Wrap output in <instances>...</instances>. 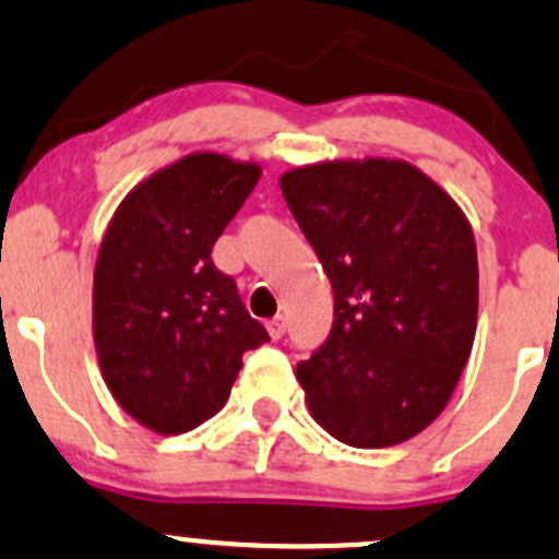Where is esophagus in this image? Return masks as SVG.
<instances>
[{"label": "esophagus", "instance_id": "1", "mask_svg": "<svg viewBox=\"0 0 559 559\" xmlns=\"http://www.w3.org/2000/svg\"><path fill=\"white\" fill-rule=\"evenodd\" d=\"M266 328H269V336L272 338H282L285 336V318H274V320H269L266 322Z\"/></svg>", "mask_w": 559, "mask_h": 559}]
</instances>
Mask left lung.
Wrapping results in <instances>:
<instances>
[{
  "mask_svg": "<svg viewBox=\"0 0 559 559\" xmlns=\"http://www.w3.org/2000/svg\"><path fill=\"white\" fill-rule=\"evenodd\" d=\"M333 287V328L296 366L312 417L360 450L428 428L468 364L479 312L474 231L406 160L301 166L280 177Z\"/></svg>",
  "mask_w": 559,
  "mask_h": 559,
  "instance_id": "left-lung-1",
  "label": "left lung"
}]
</instances>
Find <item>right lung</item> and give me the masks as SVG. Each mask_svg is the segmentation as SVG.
<instances>
[{"label": "right lung", "instance_id": "right-lung-1", "mask_svg": "<svg viewBox=\"0 0 559 559\" xmlns=\"http://www.w3.org/2000/svg\"><path fill=\"white\" fill-rule=\"evenodd\" d=\"M261 169L193 153L134 188L109 221L94 272V344L109 393L160 436L221 412L247 349L269 342L212 247Z\"/></svg>", "mask_w": 559, "mask_h": 559}]
</instances>
